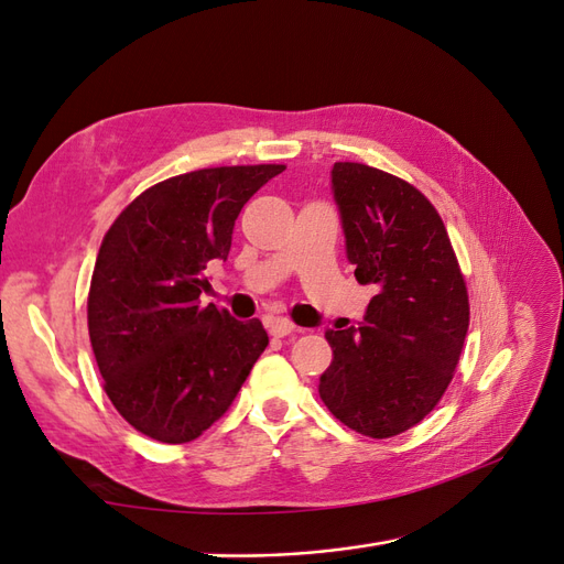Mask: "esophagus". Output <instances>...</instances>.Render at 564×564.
Here are the masks:
<instances>
[{"label":"esophagus","instance_id":"34e87169","mask_svg":"<svg viewBox=\"0 0 564 564\" xmlns=\"http://www.w3.org/2000/svg\"><path fill=\"white\" fill-rule=\"evenodd\" d=\"M268 332H270V336L282 338V336L294 334L296 332V324L292 319H286V317L272 315V317H268Z\"/></svg>","mask_w":564,"mask_h":564}]
</instances>
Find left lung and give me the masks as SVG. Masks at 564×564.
<instances>
[{"label":"left lung","mask_w":564,"mask_h":564,"mask_svg":"<svg viewBox=\"0 0 564 564\" xmlns=\"http://www.w3.org/2000/svg\"><path fill=\"white\" fill-rule=\"evenodd\" d=\"M332 193L355 278L379 292L357 327L324 332L334 360L319 398L348 429L383 440L445 395L468 332V292L445 224L414 185L336 162Z\"/></svg>","instance_id":"8db88e82"}]
</instances>
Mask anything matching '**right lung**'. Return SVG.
I'll return each mask as SVG.
<instances>
[{
  "mask_svg": "<svg viewBox=\"0 0 564 564\" xmlns=\"http://www.w3.org/2000/svg\"><path fill=\"white\" fill-rule=\"evenodd\" d=\"M284 164L216 166L148 187L100 245L87 317L106 392L135 431L181 445L199 437L268 346L261 319L214 303L207 270L226 261L232 228Z\"/></svg>",
  "mask_w": 564,
  "mask_h": 564,
  "instance_id": "1",
  "label": "right lung"
}]
</instances>
